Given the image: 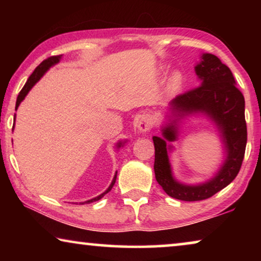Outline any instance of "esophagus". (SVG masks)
<instances>
[{
	"mask_svg": "<svg viewBox=\"0 0 261 261\" xmlns=\"http://www.w3.org/2000/svg\"><path fill=\"white\" fill-rule=\"evenodd\" d=\"M152 127V121L149 119L148 115H142L140 119H139V122H138V129L142 132V133H146V132H148L151 129Z\"/></svg>",
	"mask_w": 261,
	"mask_h": 261,
	"instance_id": "esophagus-1",
	"label": "esophagus"
}]
</instances>
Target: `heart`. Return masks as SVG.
I'll use <instances>...</instances> for the list:
<instances>
[{
	"instance_id": "obj_1",
	"label": "heart",
	"mask_w": 261,
	"mask_h": 261,
	"mask_svg": "<svg viewBox=\"0 0 261 261\" xmlns=\"http://www.w3.org/2000/svg\"><path fill=\"white\" fill-rule=\"evenodd\" d=\"M181 85V76L179 73H174L172 77L170 78L169 82V88L171 91H176L179 89V87Z\"/></svg>"
}]
</instances>
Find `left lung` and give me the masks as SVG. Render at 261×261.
I'll return each instance as SVG.
<instances>
[{
	"instance_id": "left-lung-1",
	"label": "left lung",
	"mask_w": 261,
	"mask_h": 261,
	"mask_svg": "<svg viewBox=\"0 0 261 261\" xmlns=\"http://www.w3.org/2000/svg\"><path fill=\"white\" fill-rule=\"evenodd\" d=\"M201 80L198 87L178 95L171 107L178 115L202 112L215 121L222 133L227 159L219 173L212 180L201 185H183L173 179L167 156L166 141L176 140V127L164 128L165 139L153 137L154 142L155 179L171 197L194 202L212 197L235 179L241 169L247 144V126L245 120V98L237 88L229 67L216 56L205 53L202 62L195 67Z\"/></svg>"
}]
</instances>
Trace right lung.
<instances>
[{"mask_svg": "<svg viewBox=\"0 0 261 261\" xmlns=\"http://www.w3.org/2000/svg\"><path fill=\"white\" fill-rule=\"evenodd\" d=\"M60 58H62V55H60V56H52V57H48L47 59H45L44 62H41L37 67H35V70L33 71V73H32L31 76H30V78H28L27 82H26V84L23 85V88L21 89L19 96H17L15 110L17 109V107H19L21 101H22V99L24 98V96H26V95L28 94V91L31 90L32 87H33V85H34L35 83H37V82H38L39 80H40V78L42 77V74H44V73L46 72V71L48 70V67H51L52 65H55V64L58 63ZM13 127H14V126H13ZM121 145H122V144H121V142H120V144L117 145V147H120ZM115 180H116V174H115V177H114L112 184H110V187H109L108 189H107L106 192H103L102 195H99V196H97V197L90 199V201H87L85 203H91V202H95V201H98V199H101V198L103 197V196H105V195L107 194V192H109L110 190H112V188L114 187V184H115Z\"/></svg>", "mask_w": 261, "mask_h": 261, "instance_id": "add662e5", "label": "right lung"}]
</instances>
